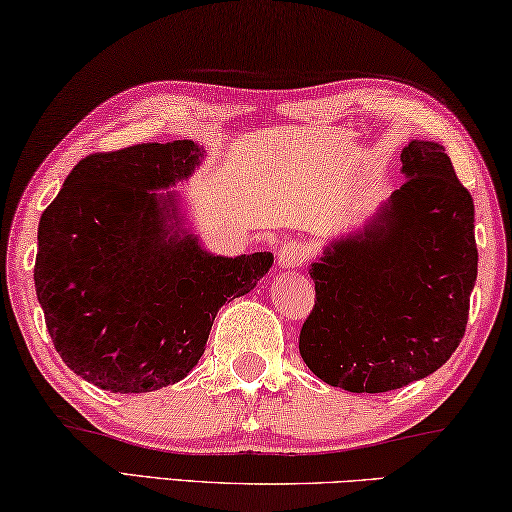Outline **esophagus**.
I'll use <instances>...</instances> for the list:
<instances>
[{
	"label": "esophagus",
	"mask_w": 512,
	"mask_h": 512,
	"mask_svg": "<svg viewBox=\"0 0 512 512\" xmlns=\"http://www.w3.org/2000/svg\"><path fill=\"white\" fill-rule=\"evenodd\" d=\"M310 255V248L303 241H287L278 253V266L280 269H296Z\"/></svg>",
	"instance_id": "34e87169"
}]
</instances>
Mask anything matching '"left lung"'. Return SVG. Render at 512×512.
I'll use <instances>...</instances> for the list:
<instances>
[{
	"mask_svg": "<svg viewBox=\"0 0 512 512\" xmlns=\"http://www.w3.org/2000/svg\"><path fill=\"white\" fill-rule=\"evenodd\" d=\"M405 182L364 232L312 264L300 358L323 383L380 394L442 367L467 328L478 250L474 200L440 143L410 141Z\"/></svg>",
	"mask_w": 512,
	"mask_h": 512,
	"instance_id": "8db88e82",
	"label": "left lung"
}]
</instances>
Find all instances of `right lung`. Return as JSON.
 <instances>
[{
	"label": "right lung",
	"mask_w": 512,
	"mask_h": 512,
	"mask_svg": "<svg viewBox=\"0 0 512 512\" xmlns=\"http://www.w3.org/2000/svg\"><path fill=\"white\" fill-rule=\"evenodd\" d=\"M202 159L186 139L88 154L40 216L34 280L45 326L61 360L95 387L143 394L180 383L216 312L271 269V253H207L177 227L175 193H154Z\"/></svg>",
	"instance_id": "1"
}]
</instances>
